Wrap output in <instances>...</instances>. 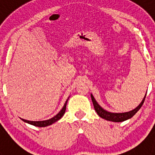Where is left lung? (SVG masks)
<instances>
[{"instance_id":"1","label":"left lung","mask_w":155,"mask_h":155,"mask_svg":"<svg viewBox=\"0 0 155 155\" xmlns=\"http://www.w3.org/2000/svg\"><path fill=\"white\" fill-rule=\"evenodd\" d=\"M146 94L145 96L143 97V100L141 101V102L139 104L137 107H136L134 109L131 111H129V112H126V113H111L109 111L105 110L103 108L101 107L99 105V104L97 102V101L94 99L93 94H91V98L92 100L93 105H94V110L96 111L97 114L102 119H105L106 120H109V121L112 122H116V123H120V122H124L125 120H129V119L132 118L134 115L137 113L139 109L141 108V106L143 105V102H144L145 98H146Z\"/></svg>"}]
</instances>
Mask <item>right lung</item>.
<instances>
[{
  "label": "right lung",
  "instance_id": "1",
  "mask_svg": "<svg viewBox=\"0 0 155 155\" xmlns=\"http://www.w3.org/2000/svg\"><path fill=\"white\" fill-rule=\"evenodd\" d=\"M69 99V98H68V100L66 101L65 104H64V107L62 108L60 112L56 115L55 116H53V118L50 119V120H43V121H29V120H24V119H21L22 121H24L25 123H27L28 124H31V125H33L35 127H47V126H50L52 125L53 124H54L55 122L58 121L59 120H61L62 118V116H64V114L65 113V111H66V106H67V103H68V101Z\"/></svg>",
  "mask_w": 155,
  "mask_h": 155
}]
</instances>
